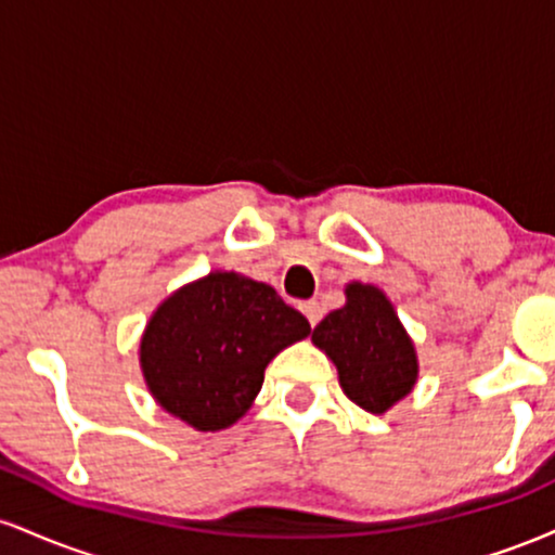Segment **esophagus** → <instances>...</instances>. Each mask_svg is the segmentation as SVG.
Instances as JSON below:
<instances>
[{
  "mask_svg": "<svg viewBox=\"0 0 555 555\" xmlns=\"http://www.w3.org/2000/svg\"><path fill=\"white\" fill-rule=\"evenodd\" d=\"M302 313H305V318H308L310 326H315V323L321 321L323 310H321V305L315 302V299H310V302H302Z\"/></svg>",
  "mask_w": 555,
  "mask_h": 555,
  "instance_id": "esophagus-1",
  "label": "esophagus"
}]
</instances>
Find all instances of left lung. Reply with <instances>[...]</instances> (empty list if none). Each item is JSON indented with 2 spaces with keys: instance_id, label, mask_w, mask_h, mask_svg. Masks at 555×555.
Listing matches in <instances>:
<instances>
[{
  "instance_id": "1",
  "label": "left lung",
  "mask_w": 555,
  "mask_h": 555,
  "mask_svg": "<svg viewBox=\"0 0 555 555\" xmlns=\"http://www.w3.org/2000/svg\"><path fill=\"white\" fill-rule=\"evenodd\" d=\"M313 341L334 360L344 393L373 415L386 412L415 386V347L375 286L349 284L347 305L318 323Z\"/></svg>"
}]
</instances>
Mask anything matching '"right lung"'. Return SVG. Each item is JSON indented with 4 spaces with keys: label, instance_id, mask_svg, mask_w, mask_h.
<instances>
[{
    "label": "right lung",
    "instance_id": "1",
    "mask_svg": "<svg viewBox=\"0 0 555 555\" xmlns=\"http://www.w3.org/2000/svg\"><path fill=\"white\" fill-rule=\"evenodd\" d=\"M308 334V318L273 286L216 271L156 310L140 341V365L164 410L195 430H221L258 397L266 365Z\"/></svg>",
    "mask_w": 555,
    "mask_h": 555
}]
</instances>
